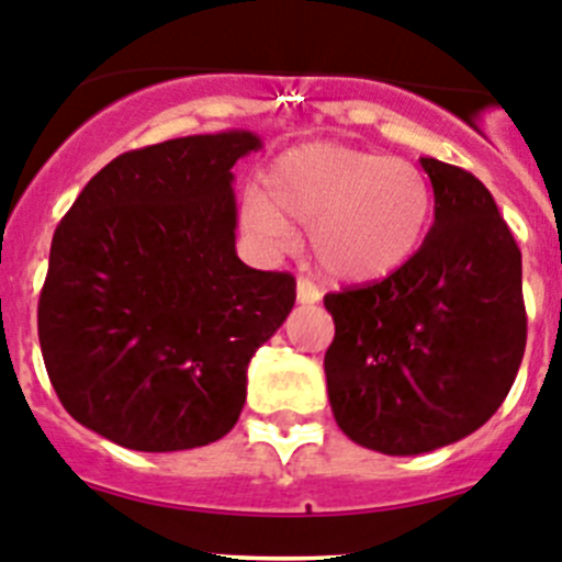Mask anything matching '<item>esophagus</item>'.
I'll return each mask as SVG.
<instances>
[{
	"instance_id": "esophagus-1",
	"label": "esophagus",
	"mask_w": 562,
	"mask_h": 562,
	"mask_svg": "<svg viewBox=\"0 0 562 562\" xmlns=\"http://www.w3.org/2000/svg\"><path fill=\"white\" fill-rule=\"evenodd\" d=\"M321 297L323 292L308 278H297V303H317Z\"/></svg>"
}]
</instances>
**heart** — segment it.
<instances>
[{
    "instance_id": "heart-1",
    "label": "heart",
    "mask_w": 562,
    "mask_h": 562,
    "mask_svg": "<svg viewBox=\"0 0 562 562\" xmlns=\"http://www.w3.org/2000/svg\"><path fill=\"white\" fill-rule=\"evenodd\" d=\"M431 187L404 158L342 144H301L265 172V194L247 192L241 223L276 250L295 247V225L323 270L339 281H375L398 270L424 241Z\"/></svg>"
}]
</instances>
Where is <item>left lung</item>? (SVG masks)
Here are the masks:
<instances>
[{
  "label": "left lung",
  "instance_id": "obj_1",
  "mask_svg": "<svg viewBox=\"0 0 562 562\" xmlns=\"http://www.w3.org/2000/svg\"><path fill=\"white\" fill-rule=\"evenodd\" d=\"M435 225L382 281L328 292V401L339 429L393 457L480 429L507 398L527 345L521 250L480 178L420 158Z\"/></svg>",
  "mask_w": 562,
  "mask_h": 562
}]
</instances>
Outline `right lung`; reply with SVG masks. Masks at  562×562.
I'll return each instance as SVG.
<instances>
[{"instance_id":"add662e5","label":"right lung","mask_w":562,"mask_h":562,"mask_svg":"<svg viewBox=\"0 0 562 562\" xmlns=\"http://www.w3.org/2000/svg\"><path fill=\"white\" fill-rule=\"evenodd\" d=\"M261 138L205 133L122 153L55 228L38 297L46 373L77 424L133 451L234 429L247 364L295 278L236 256L234 167Z\"/></svg>"}]
</instances>
